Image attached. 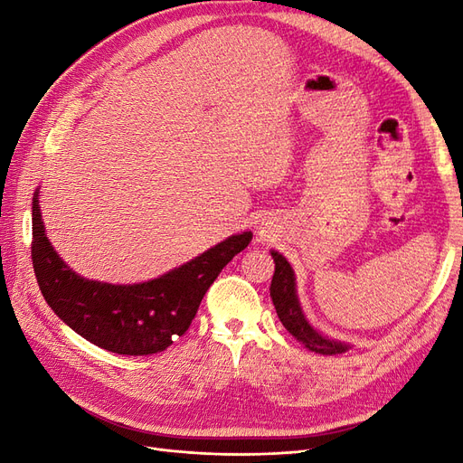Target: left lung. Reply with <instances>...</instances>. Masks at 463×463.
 Listing matches in <instances>:
<instances>
[{
  "mask_svg": "<svg viewBox=\"0 0 463 463\" xmlns=\"http://www.w3.org/2000/svg\"><path fill=\"white\" fill-rule=\"evenodd\" d=\"M274 259V276L270 284V298L274 303V309L278 313V318L282 320L286 330L299 340L307 349H311L320 355H335L345 354L347 349H352V344L340 342L328 338V335L320 334L309 320H307L301 303L298 298V284H296V272H293L291 264L286 260L284 255H279L278 250H270Z\"/></svg>",
  "mask_w": 463,
  "mask_h": 463,
  "instance_id": "1",
  "label": "left lung"
}]
</instances>
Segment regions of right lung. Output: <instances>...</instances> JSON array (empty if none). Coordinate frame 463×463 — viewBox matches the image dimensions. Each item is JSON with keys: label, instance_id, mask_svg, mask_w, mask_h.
Segmentation results:
<instances>
[{"label": "right lung", "instance_id": "add662e5", "mask_svg": "<svg viewBox=\"0 0 463 463\" xmlns=\"http://www.w3.org/2000/svg\"><path fill=\"white\" fill-rule=\"evenodd\" d=\"M38 197L36 189L33 266L42 296L69 328L119 355L158 354L184 335L206 289L253 240L250 232L237 233L148 282L108 284L79 276L55 253L46 237Z\"/></svg>", "mask_w": 463, "mask_h": 463}]
</instances>
